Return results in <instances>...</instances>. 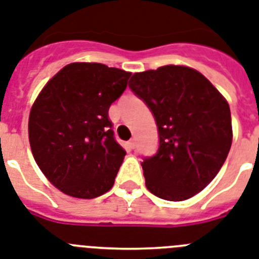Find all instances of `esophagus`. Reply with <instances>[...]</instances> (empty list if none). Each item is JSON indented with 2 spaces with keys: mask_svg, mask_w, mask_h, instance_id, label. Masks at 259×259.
Masks as SVG:
<instances>
[{
  "mask_svg": "<svg viewBox=\"0 0 259 259\" xmlns=\"http://www.w3.org/2000/svg\"><path fill=\"white\" fill-rule=\"evenodd\" d=\"M127 149H129V150H134V149H136V141L130 140L129 142H127Z\"/></svg>",
  "mask_w": 259,
  "mask_h": 259,
  "instance_id": "esophagus-1",
  "label": "esophagus"
}]
</instances>
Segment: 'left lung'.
Instances as JSON below:
<instances>
[{"label":"left lung","mask_w":259,"mask_h":259,"mask_svg":"<svg viewBox=\"0 0 259 259\" xmlns=\"http://www.w3.org/2000/svg\"><path fill=\"white\" fill-rule=\"evenodd\" d=\"M130 89L154 114L159 147L141 163L147 190L182 201L213 180L232 146L227 100L196 69L163 66L134 73Z\"/></svg>","instance_id":"1"}]
</instances>
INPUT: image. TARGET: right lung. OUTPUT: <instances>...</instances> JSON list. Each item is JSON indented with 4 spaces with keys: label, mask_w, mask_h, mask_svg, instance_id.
<instances>
[{
    "label": "right lung",
    "mask_w": 259,
    "mask_h": 259,
    "mask_svg": "<svg viewBox=\"0 0 259 259\" xmlns=\"http://www.w3.org/2000/svg\"><path fill=\"white\" fill-rule=\"evenodd\" d=\"M130 75L101 63H71L36 97L29 117L32 155L66 195L93 199L114 184L126 151L114 140L108 110Z\"/></svg>",
    "instance_id": "right-lung-1"
}]
</instances>
